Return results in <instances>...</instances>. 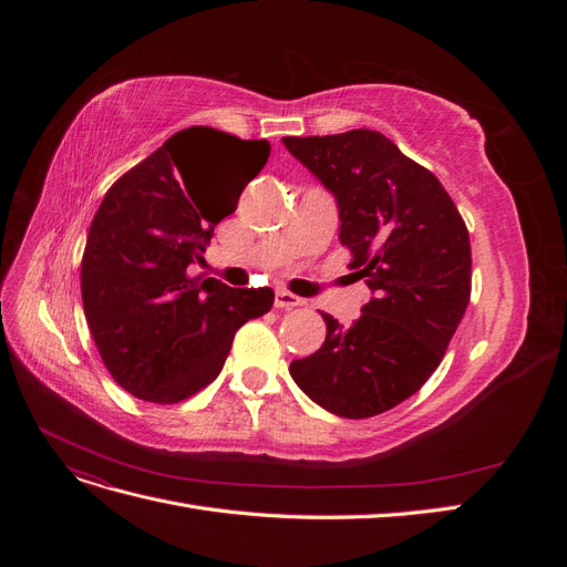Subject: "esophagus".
<instances>
[{
	"instance_id": "obj_1",
	"label": "esophagus",
	"mask_w": 567,
	"mask_h": 567,
	"mask_svg": "<svg viewBox=\"0 0 567 567\" xmlns=\"http://www.w3.org/2000/svg\"><path fill=\"white\" fill-rule=\"evenodd\" d=\"M274 305L281 307V310H290V307L302 305V298L288 293V290H277V296H274Z\"/></svg>"
}]
</instances>
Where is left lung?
Masks as SVG:
<instances>
[{"instance_id":"8db88e82","label":"left lung","mask_w":567,"mask_h":567,"mask_svg":"<svg viewBox=\"0 0 567 567\" xmlns=\"http://www.w3.org/2000/svg\"><path fill=\"white\" fill-rule=\"evenodd\" d=\"M338 203L340 244L373 298L350 326L321 312L323 346L290 362L307 398L342 419L398 406L431 379L471 300V241L440 179L388 136H284Z\"/></svg>"}]
</instances>
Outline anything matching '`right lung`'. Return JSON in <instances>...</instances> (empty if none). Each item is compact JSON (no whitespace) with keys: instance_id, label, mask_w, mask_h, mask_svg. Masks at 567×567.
I'll use <instances>...</instances> for the list:
<instances>
[{"instance_id":"obj_1","label":"right lung","mask_w":567,"mask_h":567,"mask_svg":"<svg viewBox=\"0 0 567 567\" xmlns=\"http://www.w3.org/2000/svg\"><path fill=\"white\" fill-rule=\"evenodd\" d=\"M267 158L265 140L188 127L101 200L82 255V305L106 369L134 398H192L217 379L236 331L271 310L267 286L188 277V265L203 262L215 227L234 210L203 186L200 169L241 161L252 179Z\"/></svg>"}]
</instances>
